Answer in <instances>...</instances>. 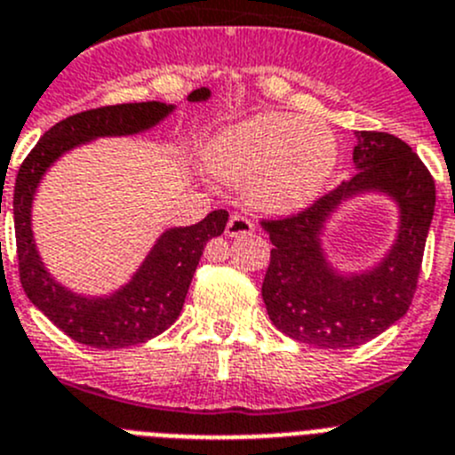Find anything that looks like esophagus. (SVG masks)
<instances>
[{
    "label": "esophagus",
    "instance_id": "esophagus-1",
    "mask_svg": "<svg viewBox=\"0 0 455 455\" xmlns=\"http://www.w3.org/2000/svg\"><path fill=\"white\" fill-rule=\"evenodd\" d=\"M253 231V224L247 218H240V215H233L227 224V235L228 237H240L249 235Z\"/></svg>",
    "mask_w": 455,
    "mask_h": 455
}]
</instances>
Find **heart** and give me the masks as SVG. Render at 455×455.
<instances>
[{
	"label": "heart",
	"instance_id": "heart-1",
	"mask_svg": "<svg viewBox=\"0 0 455 455\" xmlns=\"http://www.w3.org/2000/svg\"><path fill=\"white\" fill-rule=\"evenodd\" d=\"M338 142L317 120L263 113L212 133L204 149L208 172L247 186L256 211L288 215L313 204L338 167Z\"/></svg>",
	"mask_w": 455,
	"mask_h": 455
}]
</instances>
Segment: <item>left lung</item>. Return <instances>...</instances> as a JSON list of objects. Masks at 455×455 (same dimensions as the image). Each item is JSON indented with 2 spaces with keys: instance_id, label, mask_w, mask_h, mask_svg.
Returning a JSON list of instances; mask_svg holds the SVG:
<instances>
[{
  "instance_id": "obj_1",
  "label": "left lung",
  "mask_w": 455,
  "mask_h": 455,
  "mask_svg": "<svg viewBox=\"0 0 455 455\" xmlns=\"http://www.w3.org/2000/svg\"><path fill=\"white\" fill-rule=\"evenodd\" d=\"M355 174L292 218L263 222L274 249L263 301L281 333L322 347L351 349L408 313L435 211V183L415 151L390 133L358 131ZM367 194L397 206L393 247L365 270H342L323 249L325 227L349 201Z\"/></svg>"
}]
</instances>
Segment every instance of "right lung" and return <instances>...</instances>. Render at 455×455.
<instances>
[{"label": "right lung", "instance_id": "obj_1", "mask_svg": "<svg viewBox=\"0 0 455 455\" xmlns=\"http://www.w3.org/2000/svg\"><path fill=\"white\" fill-rule=\"evenodd\" d=\"M211 90L197 88L188 101L202 104ZM177 110L165 101L104 106L76 113L44 133L24 158L15 179L13 220L18 237L20 281L31 304L63 333L95 349L140 345L170 329L181 315L188 288L211 237L224 233L227 211H212L190 227H170L156 237L126 283L106 294H84L60 283L44 265L34 237V202L44 174L56 161L100 138L138 136L161 124Z\"/></svg>", "mask_w": 455, "mask_h": 455}]
</instances>
